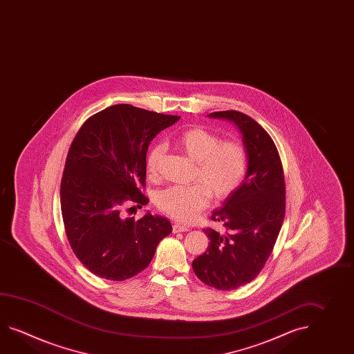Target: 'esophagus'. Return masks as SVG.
Segmentation results:
<instances>
[{
  "label": "esophagus",
  "instance_id": "esophagus-1",
  "mask_svg": "<svg viewBox=\"0 0 354 354\" xmlns=\"http://www.w3.org/2000/svg\"><path fill=\"white\" fill-rule=\"evenodd\" d=\"M190 228L188 226H184V225H180V223H175L173 226V232L174 234H179V232H187L189 231Z\"/></svg>",
  "mask_w": 354,
  "mask_h": 354
}]
</instances>
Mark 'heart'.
<instances>
[{"instance_id": "heart-1", "label": "heart", "mask_w": 354, "mask_h": 354, "mask_svg": "<svg viewBox=\"0 0 354 354\" xmlns=\"http://www.w3.org/2000/svg\"><path fill=\"white\" fill-rule=\"evenodd\" d=\"M176 147L196 162L193 179L188 187H169L158 192L155 203L158 209L174 220L190 222L205 209L209 196L222 201L231 196L243 183L248 169V153L241 143L222 141L205 128H189L175 138ZM165 153L162 145L149 149L146 171L149 178L158 176Z\"/></svg>"}]
</instances>
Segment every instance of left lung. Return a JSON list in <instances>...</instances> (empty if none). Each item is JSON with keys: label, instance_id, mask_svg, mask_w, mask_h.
<instances>
[{"label": "left lung", "instance_id": "1", "mask_svg": "<svg viewBox=\"0 0 354 354\" xmlns=\"http://www.w3.org/2000/svg\"><path fill=\"white\" fill-rule=\"evenodd\" d=\"M208 117L232 122L248 153L244 180L212 212L226 231L205 228L209 245L192 264L207 286L230 291L252 282L272 254L284 220V176L274 142L259 123L236 110Z\"/></svg>", "mask_w": 354, "mask_h": 354}]
</instances>
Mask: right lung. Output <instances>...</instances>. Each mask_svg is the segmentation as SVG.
Masks as SVG:
<instances>
[{
	"label": "right lung",
	"instance_id": "right-lung-1",
	"mask_svg": "<svg viewBox=\"0 0 354 354\" xmlns=\"http://www.w3.org/2000/svg\"><path fill=\"white\" fill-rule=\"evenodd\" d=\"M179 119L117 104L87 119L72 142L61 183L63 223L77 259L100 278L138 274L173 231L170 221L149 212L126 218L123 207L149 203L140 188L149 143Z\"/></svg>",
	"mask_w": 354,
	"mask_h": 354
}]
</instances>
